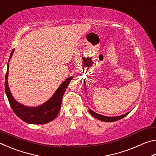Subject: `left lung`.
I'll return each mask as SVG.
<instances>
[{
  "instance_id": "left-lung-1",
  "label": "left lung",
  "mask_w": 156,
  "mask_h": 156,
  "mask_svg": "<svg viewBox=\"0 0 156 156\" xmlns=\"http://www.w3.org/2000/svg\"><path fill=\"white\" fill-rule=\"evenodd\" d=\"M89 112L91 114L93 115L94 118H97V119H98V120H101V121H103V122H114V121L118 120L121 119V118L125 117L126 115L129 114V113L130 112H129L127 113H125V114H122V115H121L114 116V117H110V116H106V115H102L98 114V113L94 112V111L91 110L90 109H89Z\"/></svg>"
}]
</instances>
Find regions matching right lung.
Wrapping results in <instances>:
<instances>
[{
	"label": "right lung",
	"mask_w": 156,
	"mask_h": 156,
	"mask_svg": "<svg viewBox=\"0 0 156 156\" xmlns=\"http://www.w3.org/2000/svg\"><path fill=\"white\" fill-rule=\"evenodd\" d=\"M14 49L10 54L9 59L7 63V70L5 75V91L6 93L7 99L9 100V105L12 110L18 118L24 122L29 124H36V125H43L49 122L54 120L60 112L61 107L62 96L70 81L73 79V76H70L63 82L56 89L55 93L50 98L39 106L37 107H27L25 106L15 100L13 97L11 91L9 90L8 85V73H9V62L14 54Z\"/></svg>",
	"instance_id": "add662e5"
}]
</instances>
